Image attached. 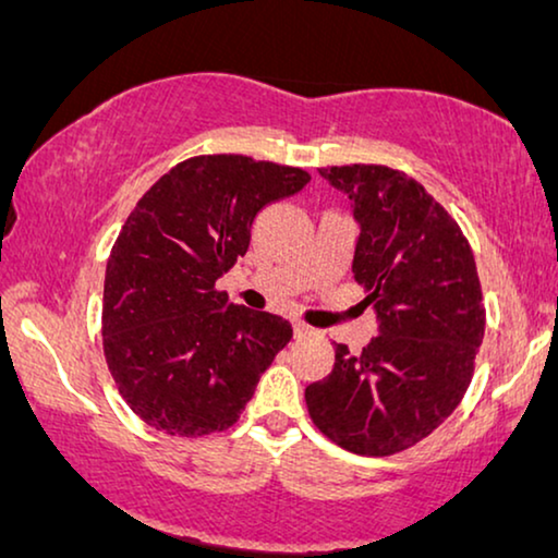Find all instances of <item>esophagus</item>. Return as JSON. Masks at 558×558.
Wrapping results in <instances>:
<instances>
[{
    "label": "esophagus",
    "mask_w": 558,
    "mask_h": 558,
    "mask_svg": "<svg viewBox=\"0 0 558 558\" xmlns=\"http://www.w3.org/2000/svg\"><path fill=\"white\" fill-rule=\"evenodd\" d=\"M293 330H295V336L301 338V336H307V332H313V328L307 326V323H303V320H295L293 323Z\"/></svg>",
    "instance_id": "1"
}]
</instances>
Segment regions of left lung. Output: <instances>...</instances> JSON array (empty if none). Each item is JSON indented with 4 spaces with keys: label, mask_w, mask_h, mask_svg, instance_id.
<instances>
[{
    "label": "left lung",
    "mask_w": 558,
    "mask_h": 558,
    "mask_svg": "<svg viewBox=\"0 0 558 558\" xmlns=\"http://www.w3.org/2000/svg\"><path fill=\"white\" fill-rule=\"evenodd\" d=\"M359 222L353 276L378 336L336 343L326 378L305 388L307 413L332 444L390 456L418 444L461 403L486 311L469 240L428 190L384 165L320 168Z\"/></svg>",
    "instance_id": "8db88e82"
}]
</instances>
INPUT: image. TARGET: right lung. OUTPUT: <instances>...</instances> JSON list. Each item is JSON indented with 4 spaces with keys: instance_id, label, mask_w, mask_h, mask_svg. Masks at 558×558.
I'll use <instances>...</instances> for the list:
<instances>
[{
    "instance_id": "1",
    "label": "right lung",
    "mask_w": 558,
    "mask_h": 558,
    "mask_svg": "<svg viewBox=\"0 0 558 558\" xmlns=\"http://www.w3.org/2000/svg\"><path fill=\"white\" fill-rule=\"evenodd\" d=\"M307 182L301 168L199 155L130 213L107 260L102 343L120 396L153 428H230L293 338L280 315L232 305L215 282L247 253L255 215Z\"/></svg>"
}]
</instances>
